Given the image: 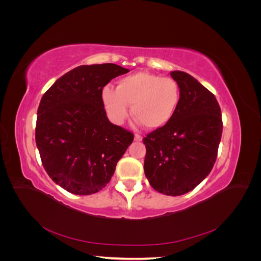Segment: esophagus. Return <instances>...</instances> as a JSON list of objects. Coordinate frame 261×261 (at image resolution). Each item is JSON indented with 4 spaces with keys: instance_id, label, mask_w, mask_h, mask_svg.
<instances>
[{
    "instance_id": "esophagus-1",
    "label": "esophagus",
    "mask_w": 261,
    "mask_h": 261,
    "mask_svg": "<svg viewBox=\"0 0 261 261\" xmlns=\"http://www.w3.org/2000/svg\"><path fill=\"white\" fill-rule=\"evenodd\" d=\"M134 139H135V141H141V140H143V137L138 135V134H136L135 137H134Z\"/></svg>"
}]
</instances>
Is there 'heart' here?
Masks as SVG:
<instances>
[{
  "mask_svg": "<svg viewBox=\"0 0 261 261\" xmlns=\"http://www.w3.org/2000/svg\"><path fill=\"white\" fill-rule=\"evenodd\" d=\"M180 100L178 84L170 77L137 72L121 78L116 88L107 85L101 89V101L114 124L121 125L129 113L146 128L158 129L174 116Z\"/></svg>",
  "mask_w": 261,
  "mask_h": 261,
  "instance_id": "obj_1",
  "label": "heart"
}]
</instances>
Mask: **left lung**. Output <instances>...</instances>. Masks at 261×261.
I'll list each match as a JSON object with an SVG mask.
<instances>
[{
    "mask_svg": "<svg viewBox=\"0 0 261 261\" xmlns=\"http://www.w3.org/2000/svg\"><path fill=\"white\" fill-rule=\"evenodd\" d=\"M179 87L180 100L172 120L143 139L144 170L154 191L184 195L208 176L222 136V118L216 97L181 70L170 73Z\"/></svg>",
    "mask_w": 261,
    "mask_h": 261,
    "instance_id": "8db88e82",
    "label": "left lung"
}]
</instances>
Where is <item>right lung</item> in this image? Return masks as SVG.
<instances>
[{
    "label": "right lung",
    "instance_id": "obj_1",
    "mask_svg": "<svg viewBox=\"0 0 261 261\" xmlns=\"http://www.w3.org/2000/svg\"><path fill=\"white\" fill-rule=\"evenodd\" d=\"M128 72L112 63L81 65L42 96L36 144L44 170L65 191L75 195L101 191L133 143L130 132L109 121L101 101V89Z\"/></svg>",
    "mask_w": 261,
    "mask_h": 261
}]
</instances>
